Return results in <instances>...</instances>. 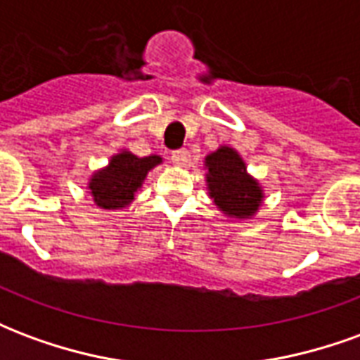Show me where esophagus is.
<instances>
[{"mask_svg":"<svg viewBox=\"0 0 360 360\" xmlns=\"http://www.w3.org/2000/svg\"><path fill=\"white\" fill-rule=\"evenodd\" d=\"M172 162L175 165H187L188 164V152L185 148H179V150H173L172 152Z\"/></svg>","mask_w":360,"mask_h":360,"instance_id":"obj_1","label":"esophagus"}]
</instances>
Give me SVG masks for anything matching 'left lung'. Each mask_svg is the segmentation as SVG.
<instances>
[{"label": "left lung", "instance_id": "1", "mask_svg": "<svg viewBox=\"0 0 360 360\" xmlns=\"http://www.w3.org/2000/svg\"><path fill=\"white\" fill-rule=\"evenodd\" d=\"M208 195L221 214L233 219H250L262 206L264 188L247 172L241 154L219 146L204 158Z\"/></svg>", "mask_w": 360, "mask_h": 360}]
</instances>
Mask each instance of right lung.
Listing matches in <instances>:
<instances>
[{
	"instance_id": "right-lung-1",
	"label": "right lung",
	"mask_w": 360,
	"mask_h": 360,
	"mask_svg": "<svg viewBox=\"0 0 360 360\" xmlns=\"http://www.w3.org/2000/svg\"><path fill=\"white\" fill-rule=\"evenodd\" d=\"M164 162L162 156L150 154L139 158L129 150L113 154L105 167L92 173L89 191L94 204L102 210H123L134 200V193L142 187L150 169Z\"/></svg>"
}]
</instances>
